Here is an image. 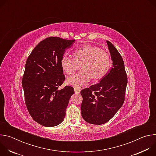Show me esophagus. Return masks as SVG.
Wrapping results in <instances>:
<instances>
[{
    "instance_id": "34e87169",
    "label": "esophagus",
    "mask_w": 156,
    "mask_h": 156,
    "mask_svg": "<svg viewBox=\"0 0 156 156\" xmlns=\"http://www.w3.org/2000/svg\"><path fill=\"white\" fill-rule=\"evenodd\" d=\"M74 90L76 93H79L81 91V88H79V87H74Z\"/></svg>"
}]
</instances>
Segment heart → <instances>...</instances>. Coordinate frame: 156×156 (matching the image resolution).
Returning <instances> with one entry per match:
<instances>
[{"label": "heart", "instance_id": "b5f03b06", "mask_svg": "<svg viewBox=\"0 0 156 156\" xmlns=\"http://www.w3.org/2000/svg\"><path fill=\"white\" fill-rule=\"evenodd\" d=\"M60 64L63 72L66 75L73 74L81 64L80 72L69 77L67 83L75 87L87 84L93 78L99 80L104 77L112 66L109 52L96 46L86 44L75 50L73 58L65 54Z\"/></svg>", "mask_w": 156, "mask_h": 156}]
</instances>
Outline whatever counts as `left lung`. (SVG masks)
<instances>
[{
	"mask_svg": "<svg viewBox=\"0 0 156 156\" xmlns=\"http://www.w3.org/2000/svg\"><path fill=\"white\" fill-rule=\"evenodd\" d=\"M112 68L100 82L81 91V115L87 123L102 125L112 119L125 101L128 83L123 60L113 44L107 41Z\"/></svg>",
	"mask_w": 156,
	"mask_h": 156,
	"instance_id": "obj_1",
	"label": "left lung"
}]
</instances>
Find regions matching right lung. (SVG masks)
Returning <instances> with one entry per match:
<instances>
[{"mask_svg":"<svg viewBox=\"0 0 156 156\" xmlns=\"http://www.w3.org/2000/svg\"><path fill=\"white\" fill-rule=\"evenodd\" d=\"M75 41L49 37L41 41L27 58L22 79L25 104L33 119L42 126H55L62 122L75 93L70 86L58 90L65 80L62 57Z\"/></svg>","mask_w":156,"mask_h":156,"instance_id":"add662e5","label":"right lung"}]
</instances>
